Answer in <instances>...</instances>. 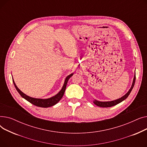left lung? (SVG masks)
I'll use <instances>...</instances> for the list:
<instances>
[{"instance_id": "obj_1", "label": "left lung", "mask_w": 147, "mask_h": 147, "mask_svg": "<svg viewBox=\"0 0 147 147\" xmlns=\"http://www.w3.org/2000/svg\"><path fill=\"white\" fill-rule=\"evenodd\" d=\"M135 79H136V74L135 73V76H134V80H133V83L132 84V86H131L130 89H129V90L128 91L127 93L126 94H125L124 96H122L121 98L116 99V100H114V101H107V102H101V101H98L97 100L95 99L94 101V103L99 107H113L114 105H117L118 104H119L120 102H122L123 101H124L125 99H126L127 98V96L129 95L130 93L132 91L134 86V84H135Z\"/></svg>"}]
</instances>
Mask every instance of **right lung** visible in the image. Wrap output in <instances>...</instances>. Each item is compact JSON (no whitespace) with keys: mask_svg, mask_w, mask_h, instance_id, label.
<instances>
[{"mask_svg":"<svg viewBox=\"0 0 147 147\" xmlns=\"http://www.w3.org/2000/svg\"><path fill=\"white\" fill-rule=\"evenodd\" d=\"M73 74H69V76H68L64 82V84L61 90L58 92V93L55 95L53 96L50 98H48V99H39V98H32V97H30L27 95H26V94H24L22 92H21L18 88V87L16 86V84H15L13 79V83L14 84V86L16 88L18 92V93L20 94V95L22 97L24 98L25 99H26L27 101H28L29 102L32 103V104L37 106V107H43V108H47V107H49L51 106H53L54 105H55L57 103H58L61 99L62 98V97L63 96L64 94V92L66 89V86H67V82L69 80V79L71 78V77L73 76Z\"/></svg>","mask_w":147,"mask_h":147,"instance_id":"add662e5","label":"right lung"}]
</instances>
